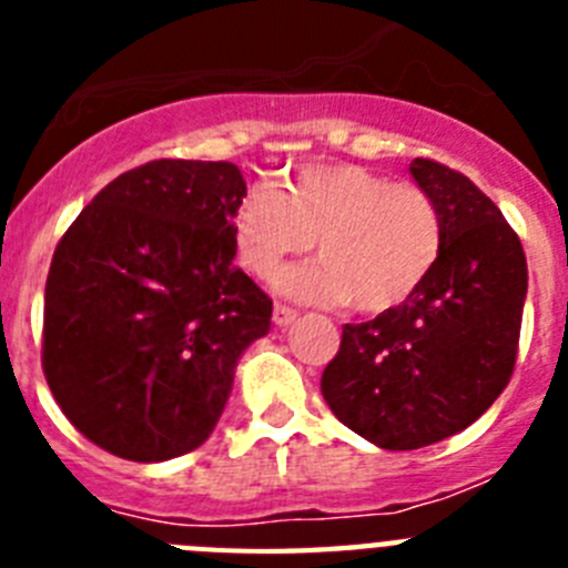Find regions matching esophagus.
Segmentation results:
<instances>
[{"mask_svg":"<svg viewBox=\"0 0 568 568\" xmlns=\"http://www.w3.org/2000/svg\"><path fill=\"white\" fill-rule=\"evenodd\" d=\"M295 318H298V313H295L293 307H287V304H275V310H273L275 327H290Z\"/></svg>","mask_w":568,"mask_h":568,"instance_id":"1","label":"esophagus"}]
</instances>
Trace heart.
Segmentation results:
<instances>
[{
	"mask_svg": "<svg viewBox=\"0 0 568 568\" xmlns=\"http://www.w3.org/2000/svg\"><path fill=\"white\" fill-rule=\"evenodd\" d=\"M241 264L267 278L313 247L321 261L275 275L284 295L344 304L364 315L400 307L433 273L440 215L426 190L361 164H310L287 190L255 187L233 219Z\"/></svg>",
	"mask_w": 568,
	"mask_h": 568,
	"instance_id": "1",
	"label": "heart"
}]
</instances>
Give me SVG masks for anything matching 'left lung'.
<instances>
[{
	"label": "left lung",
	"instance_id": "1",
	"mask_svg": "<svg viewBox=\"0 0 568 568\" xmlns=\"http://www.w3.org/2000/svg\"><path fill=\"white\" fill-rule=\"evenodd\" d=\"M409 173L438 207V261L400 307L344 324L321 375L335 418L393 453L438 444L495 404L518 358L529 287L518 233L489 195L433 159Z\"/></svg>",
	"mask_w": 568,
	"mask_h": 568
}]
</instances>
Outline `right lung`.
<instances>
[{
    "instance_id": "right-lung-1",
    "label": "right lung",
    "mask_w": 568,
    "mask_h": 568,
    "mask_svg": "<svg viewBox=\"0 0 568 568\" xmlns=\"http://www.w3.org/2000/svg\"><path fill=\"white\" fill-rule=\"evenodd\" d=\"M247 182L230 162L159 159L68 227L44 284L42 369L68 420L139 464L193 453L270 333L273 301L233 267Z\"/></svg>"
}]
</instances>
